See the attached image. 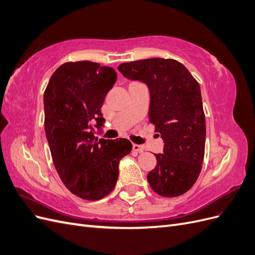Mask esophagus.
I'll use <instances>...</instances> for the list:
<instances>
[{
	"mask_svg": "<svg viewBox=\"0 0 255 255\" xmlns=\"http://www.w3.org/2000/svg\"><path fill=\"white\" fill-rule=\"evenodd\" d=\"M133 150L134 151H136V152H142L143 151V148H142V146L140 145V144H136V143H134L133 144Z\"/></svg>",
	"mask_w": 255,
	"mask_h": 255,
	"instance_id": "34e87169",
	"label": "esophagus"
}]
</instances>
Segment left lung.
I'll return each mask as SVG.
<instances>
[{
    "mask_svg": "<svg viewBox=\"0 0 255 255\" xmlns=\"http://www.w3.org/2000/svg\"><path fill=\"white\" fill-rule=\"evenodd\" d=\"M118 70L150 90L149 121L165 142L164 153L148 174L151 188L163 197L188 191L201 172L205 149V116L201 90L187 68L171 58L123 63Z\"/></svg>",
    "mask_w": 255,
    "mask_h": 255,
    "instance_id": "1",
    "label": "left lung"
}]
</instances>
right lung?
<instances>
[{
  "label": "right lung",
  "instance_id": "right-lung-1",
  "mask_svg": "<svg viewBox=\"0 0 255 255\" xmlns=\"http://www.w3.org/2000/svg\"><path fill=\"white\" fill-rule=\"evenodd\" d=\"M117 74L111 67L83 60L57 68L43 95L44 129L54 166L73 195L95 201L106 197L118 179L120 159L132 150L126 138L99 139L104 99Z\"/></svg>",
  "mask_w": 255,
  "mask_h": 255
}]
</instances>
